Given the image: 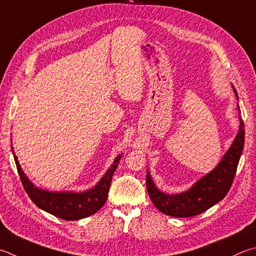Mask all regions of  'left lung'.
<instances>
[{"instance_id":"8db88e82","label":"left lung","mask_w":256,"mask_h":256,"mask_svg":"<svg viewBox=\"0 0 256 256\" xmlns=\"http://www.w3.org/2000/svg\"><path fill=\"white\" fill-rule=\"evenodd\" d=\"M236 98L238 92L234 90ZM240 130L234 142L222 156L215 169L199 179L187 192L168 194L156 187L148 171L146 172V189L151 200L160 212L174 217H192L216 205L228 192L238 170L240 158L245 141L244 122L238 104Z\"/></svg>"}]
</instances>
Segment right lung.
Here are the masks:
<instances>
[{"label":"right lung","instance_id":"right-lung-1","mask_svg":"<svg viewBox=\"0 0 256 256\" xmlns=\"http://www.w3.org/2000/svg\"><path fill=\"white\" fill-rule=\"evenodd\" d=\"M12 153L14 156L16 169L22 181L23 188H24L28 196L42 210L64 220H78L82 218H86L94 215L96 212H98L104 206V204L108 200L113 174L118 168L120 158H122V156L116 158L112 166L106 171L103 178L98 181V184L95 187L90 190L82 192H49V190L38 188L28 179L20 164H18V156L13 151V146Z\"/></svg>","mask_w":256,"mask_h":256}]
</instances>
